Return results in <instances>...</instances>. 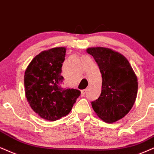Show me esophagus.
Returning <instances> with one entry per match:
<instances>
[{
    "instance_id": "34e87169",
    "label": "esophagus",
    "mask_w": 154,
    "mask_h": 154,
    "mask_svg": "<svg viewBox=\"0 0 154 154\" xmlns=\"http://www.w3.org/2000/svg\"><path fill=\"white\" fill-rule=\"evenodd\" d=\"M86 93V89H83V90L81 91V96H83Z\"/></svg>"
}]
</instances>
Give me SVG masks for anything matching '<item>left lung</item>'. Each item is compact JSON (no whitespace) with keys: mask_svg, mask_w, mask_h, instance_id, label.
<instances>
[{"mask_svg":"<svg viewBox=\"0 0 154 154\" xmlns=\"http://www.w3.org/2000/svg\"><path fill=\"white\" fill-rule=\"evenodd\" d=\"M94 57L102 76L101 93L91 102L94 111L105 122L120 120L135 102L138 81L128 60L119 53L103 47L87 49Z\"/></svg>","mask_w":154,"mask_h":154,"instance_id":"left-lung-1","label":"left lung"}]
</instances>
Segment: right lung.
I'll use <instances>...</instances> for the list:
<instances>
[{
    "instance_id": "1",
    "label": "right lung",
    "mask_w": 154,
    "mask_h": 154,
    "mask_svg": "<svg viewBox=\"0 0 154 154\" xmlns=\"http://www.w3.org/2000/svg\"><path fill=\"white\" fill-rule=\"evenodd\" d=\"M66 50L64 47H58L42 51L31 60L25 72V93L28 102L31 109L45 120L54 121L68 114L81 95L79 90L61 86Z\"/></svg>"
}]
</instances>
